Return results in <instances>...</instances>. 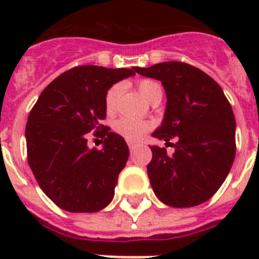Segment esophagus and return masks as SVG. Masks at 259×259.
Here are the masks:
<instances>
[{"instance_id":"34e87169","label":"esophagus","mask_w":259,"mask_h":259,"mask_svg":"<svg viewBox=\"0 0 259 259\" xmlns=\"http://www.w3.org/2000/svg\"><path fill=\"white\" fill-rule=\"evenodd\" d=\"M136 148H137V144H133V142H129V150H130V153H133L134 150H136Z\"/></svg>"}]
</instances>
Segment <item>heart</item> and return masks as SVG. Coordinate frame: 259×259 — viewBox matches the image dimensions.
<instances>
[{
	"label": "heart",
	"mask_w": 259,
	"mask_h": 259,
	"mask_svg": "<svg viewBox=\"0 0 259 259\" xmlns=\"http://www.w3.org/2000/svg\"><path fill=\"white\" fill-rule=\"evenodd\" d=\"M138 90L142 94V97L146 98L148 101H153L158 95H162V87L157 80L153 79H141L138 82ZM122 87L121 84H114L107 90L105 97V107L109 114H113L117 110L118 99L121 95ZM152 129V123L148 121H142L137 118L132 117H121L114 122V132L127 141L137 142L144 138L149 130Z\"/></svg>",
	"instance_id": "heart-1"
}]
</instances>
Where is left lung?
I'll return each mask as SVG.
<instances>
[{
  "instance_id": "8db88e82",
  "label": "left lung",
  "mask_w": 259,
  "mask_h": 259,
  "mask_svg": "<svg viewBox=\"0 0 259 259\" xmlns=\"http://www.w3.org/2000/svg\"><path fill=\"white\" fill-rule=\"evenodd\" d=\"M142 76L157 79L166 94L165 115L152 136L172 144L150 146L148 176L156 196L166 205L184 208L215 195L235 158V118L222 87L209 75L183 62L136 67Z\"/></svg>"
}]
</instances>
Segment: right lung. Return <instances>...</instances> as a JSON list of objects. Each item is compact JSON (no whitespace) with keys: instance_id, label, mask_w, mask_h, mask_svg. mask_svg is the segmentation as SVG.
<instances>
[{"instance_id":"right-lung-1","label":"right lung","mask_w":259,"mask_h":259,"mask_svg":"<svg viewBox=\"0 0 259 259\" xmlns=\"http://www.w3.org/2000/svg\"><path fill=\"white\" fill-rule=\"evenodd\" d=\"M134 74L136 67H74L42 90L30 110L28 164L42 192L60 208L97 212L113 200L129 148L123 137L101 125L105 97L114 83ZM93 130L105 138L102 150L87 146V133Z\"/></svg>"}]
</instances>
